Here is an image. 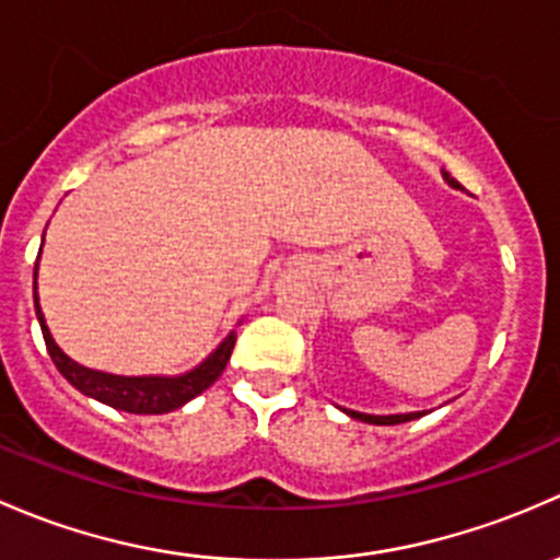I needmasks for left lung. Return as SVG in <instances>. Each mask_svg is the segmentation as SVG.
<instances>
[{"instance_id": "left-lung-1", "label": "left lung", "mask_w": 560, "mask_h": 560, "mask_svg": "<svg viewBox=\"0 0 560 560\" xmlns=\"http://www.w3.org/2000/svg\"><path fill=\"white\" fill-rule=\"evenodd\" d=\"M445 177H447V183H451V186L458 188V180H455V177L447 175V172H445ZM345 412H348L350 418L364 420V423H372V425H396V423H407V420H415V418H420V415H423V412H407V415H364V412H350V409H345Z\"/></svg>"}]
</instances>
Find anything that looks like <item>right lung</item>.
Listing matches in <instances>:
<instances>
[{"label":"right lung","instance_id":"1","mask_svg":"<svg viewBox=\"0 0 560 560\" xmlns=\"http://www.w3.org/2000/svg\"><path fill=\"white\" fill-rule=\"evenodd\" d=\"M34 310H37L39 328H43L45 348H48L56 369L65 374L69 383H72L78 390H83V394L105 401L109 407L124 409V412H135V415H164V412H172V409L183 407L186 401H191L194 396H199L201 390L210 388V385L221 377L223 369L229 364V359H232L234 342H237V337L229 334L205 364H199L194 372L183 374V377H118V374L94 372V369L74 364L65 350L54 342V337H50L48 331V323H45L43 310H39L37 269H34Z\"/></svg>","mask_w":560,"mask_h":560}]
</instances>
